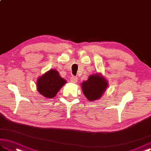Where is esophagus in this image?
<instances>
[{"instance_id": "esophagus-1", "label": "esophagus", "mask_w": 151, "mask_h": 151, "mask_svg": "<svg viewBox=\"0 0 151 151\" xmlns=\"http://www.w3.org/2000/svg\"><path fill=\"white\" fill-rule=\"evenodd\" d=\"M70 82L73 83V84H76V83L78 82V78L76 77V76H72V77L70 78Z\"/></svg>"}]
</instances>
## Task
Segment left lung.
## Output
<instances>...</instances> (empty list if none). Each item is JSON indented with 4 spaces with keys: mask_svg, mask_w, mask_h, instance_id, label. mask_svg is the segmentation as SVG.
Masks as SVG:
<instances>
[{
    "mask_svg": "<svg viewBox=\"0 0 151 151\" xmlns=\"http://www.w3.org/2000/svg\"><path fill=\"white\" fill-rule=\"evenodd\" d=\"M82 91L89 101L100 99L108 87V81L101 74L96 73L89 76L82 83Z\"/></svg>",
    "mask_w": 151,
    "mask_h": 151,
    "instance_id": "1",
    "label": "left lung"
}]
</instances>
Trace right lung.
<instances>
[{"label":"right lung","instance_id":"right-lung-1","mask_svg":"<svg viewBox=\"0 0 151 151\" xmlns=\"http://www.w3.org/2000/svg\"><path fill=\"white\" fill-rule=\"evenodd\" d=\"M66 83V81L60 76L58 71L50 69L38 78L37 89L43 97L47 99L53 98Z\"/></svg>","mask_w":151,"mask_h":151}]
</instances>
